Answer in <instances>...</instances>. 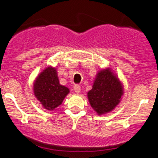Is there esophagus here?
Instances as JSON below:
<instances>
[{
  "mask_svg": "<svg viewBox=\"0 0 158 158\" xmlns=\"http://www.w3.org/2000/svg\"><path fill=\"white\" fill-rule=\"evenodd\" d=\"M73 89H74V91H75L77 94H79L81 92V86L79 85H75Z\"/></svg>",
  "mask_w": 158,
  "mask_h": 158,
  "instance_id": "1",
  "label": "esophagus"
}]
</instances>
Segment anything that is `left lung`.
I'll list each match as a JSON object with an SVG mask.
<instances>
[{"label": "left lung", "instance_id": "obj_1", "mask_svg": "<svg viewBox=\"0 0 158 158\" xmlns=\"http://www.w3.org/2000/svg\"><path fill=\"white\" fill-rule=\"evenodd\" d=\"M123 94V87L118 78L110 69H106L98 73L93 88L88 92V98L94 110L102 114L118 105Z\"/></svg>", "mask_w": 158, "mask_h": 158}]
</instances>
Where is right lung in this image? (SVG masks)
Returning <instances> with one entry per match:
<instances>
[{
	"instance_id": "obj_1",
	"label": "right lung",
	"mask_w": 158,
	"mask_h": 158,
	"mask_svg": "<svg viewBox=\"0 0 158 158\" xmlns=\"http://www.w3.org/2000/svg\"><path fill=\"white\" fill-rule=\"evenodd\" d=\"M34 93L44 108L52 110L62 103L69 89L60 84L56 69L48 67L36 78Z\"/></svg>"
}]
</instances>
